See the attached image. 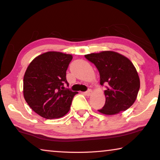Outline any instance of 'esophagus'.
I'll use <instances>...</instances> for the list:
<instances>
[{"label":"esophagus","mask_w":160,"mask_h":160,"mask_svg":"<svg viewBox=\"0 0 160 160\" xmlns=\"http://www.w3.org/2000/svg\"><path fill=\"white\" fill-rule=\"evenodd\" d=\"M92 94V91L91 89H89L88 91L85 92H84V95H86L87 96H90Z\"/></svg>","instance_id":"34e87169"}]
</instances>
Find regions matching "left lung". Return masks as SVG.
Returning <instances> with one entry per match:
<instances>
[{
	"mask_svg": "<svg viewBox=\"0 0 160 160\" xmlns=\"http://www.w3.org/2000/svg\"><path fill=\"white\" fill-rule=\"evenodd\" d=\"M95 64L100 73V84H108L104 91L106 103L98 110L106 115L126 111L136 100L140 78L132 62L125 56L113 51H102L85 55Z\"/></svg>",
	"mask_w": 160,
	"mask_h": 160,
	"instance_id": "1",
	"label": "left lung"
}]
</instances>
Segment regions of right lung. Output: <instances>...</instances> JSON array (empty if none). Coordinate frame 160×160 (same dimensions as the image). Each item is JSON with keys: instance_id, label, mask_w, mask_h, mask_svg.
Masks as SVG:
<instances>
[{"instance_id": "obj_1", "label": "right lung", "mask_w": 160, "mask_h": 160, "mask_svg": "<svg viewBox=\"0 0 160 160\" xmlns=\"http://www.w3.org/2000/svg\"><path fill=\"white\" fill-rule=\"evenodd\" d=\"M73 56L47 52L37 56L26 70L23 95L32 110L47 119L64 117L77 92L65 89L66 71Z\"/></svg>"}]
</instances>
